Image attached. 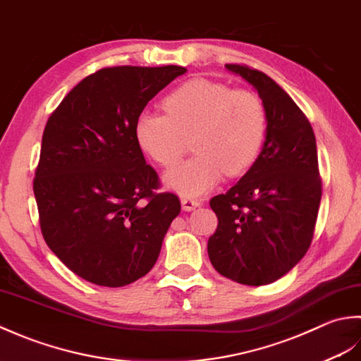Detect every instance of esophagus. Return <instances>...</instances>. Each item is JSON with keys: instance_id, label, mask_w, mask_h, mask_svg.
<instances>
[{"instance_id": "obj_1", "label": "esophagus", "mask_w": 361, "mask_h": 361, "mask_svg": "<svg viewBox=\"0 0 361 361\" xmlns=\"http://www.w3.org/2000/svg\"><path fill=\"white\" fill-rule=\"evenodd\" d=\"M180 204H182V210L191 212V210H195L196 207H200V205H201V201H197V200H191V197H183V200L180 201Z\"/></svg>"}]
</instances>
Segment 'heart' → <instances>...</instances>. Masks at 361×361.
<instances>
[{
    "instance_id": "obj_1",
    "label": "heart",
    "mask_w": 361,
    "mask_h": 361,
    "mask_svg": "<svg viewBox=\"0 0 361 361\" xmlns=\"http://www.w3.org/2000/svg\"><path fill=\"white\" fill-rule=\"evenodd\" d=\"M165 114L145 110L135 121V138L145 154L173 166L193 138V159L165 174V185L180 196H200L227 176L252 166L267 134L260 98L209 79H191L164 101Z\"/></svg>"
}]
</instances>
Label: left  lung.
<instances>
[{"label": "left lung", "instance_id": "obj_1", "mask_svg": "<svg viewBox=\"0 0 361 361\" xmlns=\"http://www.w3.org/2000/svg\"><path fill=\"white\" fill-rule=\"evenodd\" d=\"M226 68L259 93L267 135L249 171L210 200L218 227L207 252L221 276L260 286L285 276L310 247L321 202L318 151L307 116L281 85L246 65Z\"/></svg>", "mask_w": 361, "mask_h": 361}]
</instances>
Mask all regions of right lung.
Wrapping results in <instances>:
<instances>
[{
  "label": "right lung",
  "mask_w": 361,
  "mask_h": 361,
  "mask_svg": "<svg viewBox=\"0 0 361 361\" xmlns=\"http://www.w3.org/2000/svg\"><path fill=\"white\" fill-rule=\"evenodd\" d=\"M187 68L98 70L62 99L43 130L34 195L40 229L61 262L84 281L124 286L156 264L179 197L156 193L135 121Z\"/></svg>",
  "instance_id": "1"
}]
</instances>
